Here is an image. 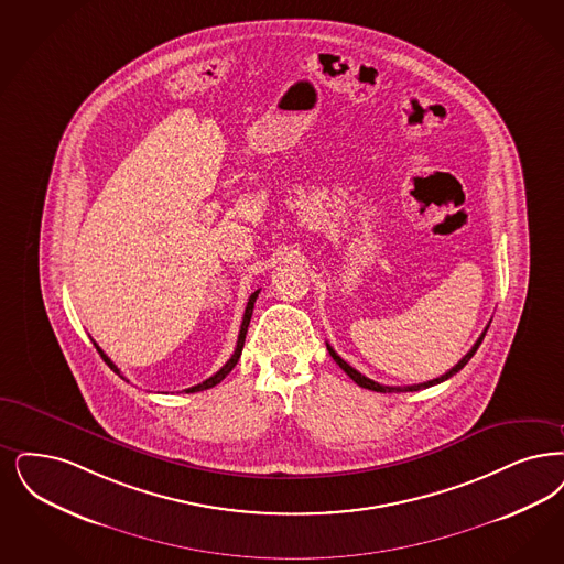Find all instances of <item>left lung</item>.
<instances>
[{"instance_id":"left-lung-1","label":"left lung","mask_w":564,"mask_h":564,"mask_svg":"<svg viewBox=\"0 0 564 564\" xmlns=\"http://www.w3.org/2000/svg\"><path fill=\"white\" fill-rule=\"evenodd\" d=\"M487 329L489 327H485V332L480 334V338L476 339V344H474L473 348L466 352V357L462 359V361L457 362L455 367H451L447 373H443L441 378H434V380H430V382L424 383H413V386H382V383L373 382V380H369V378H365L362 373H359L355 367H350L348 362L344 361L341 357H339L338 352L327 344V350H329V355H332V359L338 362L339 367L350 376V380L352 382L359 383L361 388H367V390H376V392H415V390H422V388H430V386H436V383L445 382V380H449L453 378L459 369H464L466 367V362L470 361L474 357V352L478 350V346H480V341L485 338V334H487Z\"/></svg>"}]
</instances>
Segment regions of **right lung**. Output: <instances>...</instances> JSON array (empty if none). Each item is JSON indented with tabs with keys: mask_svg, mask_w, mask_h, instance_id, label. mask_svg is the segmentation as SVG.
Listing matches in <instances>:
<instances>
[{
	"mask_svg": "<svg viewBox=\"0 0 564 564\" xmlns=\"http://www.w3.org/2000/svg\"><path fill=\"white\" fill-rule=\"evenodd\" d=\"M258 293H260V290L258 292L251 293L249 295L248 300V306H246V315H243V323H241V329H239V338H237V348H235V352H232V357L226 361L225 367L220 369V371H216L212 378H207L205 382L197 383V386H191V388H186L184 392H199V390H207V388H214L216 383L223 382L225 380L226 376L232 371V367L237 365V361H239V357H241V350H243V344H246V334H248V327H249V321H251V313H253V304H256V297H258ZM94 346H96V350L100 352V357H102V361L107 362L111 369H113L115 373L117 376H121V371L117 369V365H115L105 352H102V348L94 341ZM123 378V376H121ZM126 380V378H123Z\"/></svg>",
	"mask_w": 564,
	"mask_h": 564,
	"instance_id": "obj_1",
	"label": "right lung"
}]
</instances>
